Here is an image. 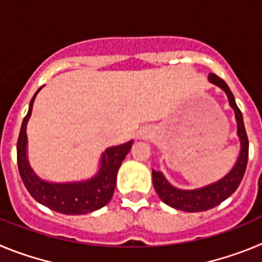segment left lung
I'll list each match as a JSON object with an SVG mask.
<instances>
[{"mask_svg": "<svg viewBox=\"0 0 262 262\" xmlns=\"http://www.w3.org/2000/svg\"><path fill=\"white\" fill-rule=\"evenodd\" d=\"M209 81L211 84H215L222 90H224L230 106L235 111V118L236 122H237V136L240 139V155L233 168L223 178H221L216 182L200 187V189H193V190H182V189L172 186L166 181L163 173L152 169V180H154V186L157 195L161 198L164 203H166L173 209L186 212L206 211V210L212 209V207L223 202L224 200H227L228 196L232 195L236 189L239 187L243 177H244L245 168H247V163H248V136L245 133L242 111L235 102V97H233L228 85L216 75L210 73Z\"/></svg>", "mask_w": 262, "mask_h": 262, "instance_id": "1", "label": "left lung"}]
</instances>
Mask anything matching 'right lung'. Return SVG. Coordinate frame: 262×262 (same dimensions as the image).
Masks as SVG:
<instances>
[{"instance_id":"right-lung-1","label":"right lung","mask_w":262,"mask_h":262,"mask_svg":"<svg viewBox=\"0 0 262 262\" xmlns=\"http://www.w3.org/2000/svg\"><path fill=\"white\" fill-rule=\"evenodd\" d=\"M39 88L32 97L29 106V113L23 118L19 138L17 143L18 169L23 184L35 201L47 206L53 211L66 215H82L101 209L113 198L117 185V173L120 164L127 156L133 140L123 144L108 147L101 157V165L96 176L86 181L64 182L55 184L41 180L35 174L27 160V134L26 127L31 117L32 105L35 101Z\"/></svg>"}]
</instances>
